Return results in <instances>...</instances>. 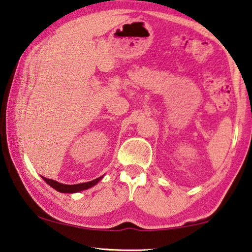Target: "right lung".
<instances>
[{"label": "right lung", "instance_id": "1", "mask_svg": "<svg viewBox=\"0 0 252 252\" xmlns=\"http://www.w3.org/2000/svg\"><path fill=\"white\" fill-rule=\"evenodd\" d=\"M42 179H44V180L46 181V183H47V184L50 186V187H53L54 189H56L57 191H60V192H69V193H73V192H77V191L86 190V189H88V188L94 187V185L98 184L99 181L102 179V177L96 178V179L92 180V181H89V183L77 184V185H64V184L57 183V181H55V180L48 179V178H45V177H42Z\"/></svg>", "mask_w": 252, "mask_h": 252}]
</instances>
